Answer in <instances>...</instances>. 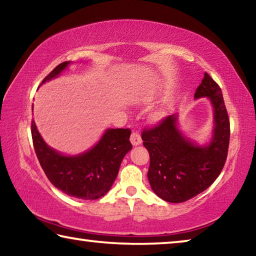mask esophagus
<instances>
[{"label": "esophagus", "instance_id": "obj_1", "mask_svg": "<svg viewBox=\"0 0 256 256\" xmlns=\"http://www.w3.org/2000/svg\"><path fill=\"white\" fill-rule=\"evenodd\" d=\"M130 140H131V144L133 146H138L142 144V138H141V136L140 133L136 132V131H133L132 134H131V138H130Z\"/></svg>", "mask_w": 256, "mask_h": 256}]
</instances>
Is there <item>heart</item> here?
Masks as SVG:
<instances>
[{
    "instance_id": "heart-1",
    "label": "heart",
    "mask_w": 256,
    "mask_h": 256,
    "mask_svg": "<svg viewBox=\"0 0 256 256\" xmlns=\"http://www.w3.org/2000/svg\"><path fill=\"white\" fill-rule=\"evenodd\" d=\"M156 118H160V112H158V114H156Z\"/></svg>"
}]
</instances>
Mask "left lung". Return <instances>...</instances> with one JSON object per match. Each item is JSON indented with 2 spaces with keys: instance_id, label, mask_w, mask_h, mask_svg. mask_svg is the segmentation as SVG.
<instances>
[{
  "instance_id": "8db88e82",
  "label": "left lung",
  "mask_w": 256,
  "mask_h": 256,
  "mask_svg": "<svg viewBox=\"0 0 256 256\" xmlns=\"http://www.w3.org/2000/svg\"><path fill=\"white\" fill-rule=\"evenodd\" d=\"M208 97L214 106V136L200 146L185 138L177 128V115H170L152 128L142 131L144 146L149 151L148 180L162 200L185 202L202 193L216 180L226 162L230 124L218 84L204 73L194 98Z\"/></svg>"
}]
</instances>
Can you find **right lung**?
Instances as JSON below:
<instances>
[{
	"mask_svg": "<svg viewBox=\"0 0 256 256\" xmlns=\"http://www.w3.org/2000/svg\"><path fill=\"white\" fill-rule=\"evenodd\" d=\"M68 64H58L42 84L58 76ZM130 136V128H108L90 150L78 156H64L45 144L32 122L34 152L47 178L63 193L82 200H97L110 190L124 156L132 149Z\"/></svg>",
	"mask_w": 256,
	"mask_h": 256,
	"instance_id": "1",
	"label": "right lung"
}]
</instances>
